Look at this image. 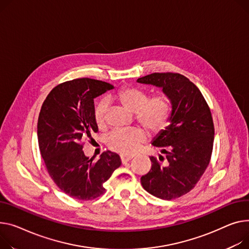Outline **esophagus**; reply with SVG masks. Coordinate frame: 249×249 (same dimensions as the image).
I'll return each instance as SVG.
<instances>
[{
    "mask_svg": "<svg viewBox=\"0 0 249 249\" xmlns=\"http://www.w3.org/2000/svg\"><path fill=\"white\" fill-rule=\"evenodd\" d=\"M120 158H121V161L123 164L129 162L131 159H132V156H126V155H120Z\"/></svg>",
    "mask_w": 249,
    "mask_h": 249,
    "instance_id": "1",
    "label": "esophagus"
}]
</instances>
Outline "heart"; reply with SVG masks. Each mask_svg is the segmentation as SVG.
Listing matches in <instances>:
<instances>
[{
    "label": "heart",
    "mask_w": 249,
    "mask_h": 249,
    "mask_svg": "<svg viewBox=\"0 0 249 249\" xmlns=\"http://www.w3.org/2000/svg\"><path fill=\"white\" fill-rule=\"evenodd\" d=\"M118 101L125 109L135 113L136 120L148 131L158 132L168 123L172 106L169 98L164 94H156L148 99V95L137 88L127 87L117 94ZM108 103L105 99L99 101L94 109L95 122L102 127L106 121ZM144 131L139 128L115 130L108 137V145L112 150L123 155L134 154L145 141Z\"/></svg>",
    "instance_id": "b5f03b06"
}]
</instances>
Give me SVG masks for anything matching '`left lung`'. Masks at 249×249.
Wrapping results in <instances>:
<instances>
[{"mask_svg": "<svg viewBox=\"0 0 249 249\" xmlns=\"http://www.w3.org/2000/svg\"><path fill=\"white\" fill-rule=\"evenodd\" d=\"M137 82L161 88L172 106L169 125L152 140L166 154V162L151 156V169L141 184L161 199H175L189 192L208 166L214 141L211 112L199 89L183 75L153 73Z\"/></svg>", "mask_w": 249, "mask_h": 249, "instance_id": "obj_1", "label": "left lung"}]
</instances>
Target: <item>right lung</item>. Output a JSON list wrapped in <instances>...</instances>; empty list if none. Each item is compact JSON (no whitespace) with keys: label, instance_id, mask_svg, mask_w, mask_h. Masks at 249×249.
<instances>
[{"label":"right lung","instance_id":"right-lung-1","mask_svg":"<svg viewBox=\"0 0 249 249\" xmlns=\"http://www.w3.org/2000/svg\"><path fill=\"white\" fill-rule=\"evenodd\" d=\"M109 83L75 79L55 87L44 101L37 134L41 155L55 184L78 200H92L105 192L103 183L121 165L118 154L87 157L82 140L98 131L94 99L112 90Z\"/></svg>","mask_w":249,"mask_h":249}]
</instances>
